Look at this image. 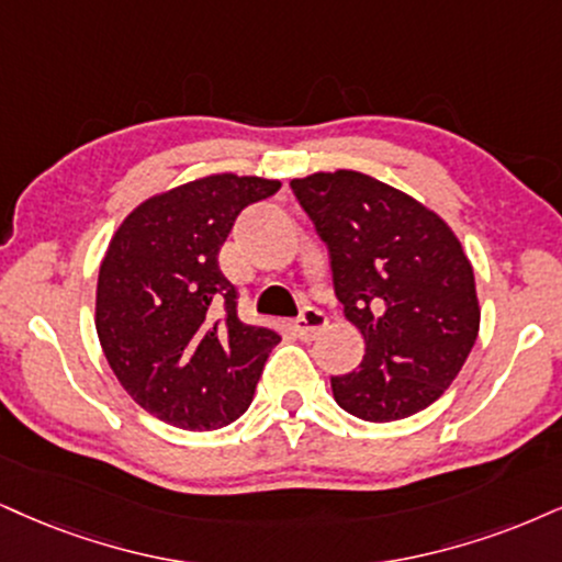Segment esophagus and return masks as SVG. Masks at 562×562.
<instances>
[{"label": "esophagus", "instance_id": "esophagus-1", "mask_svg": "<svg viewBox=\"0 0 562 562\" xmlns=\"http://www.w3.org/2000/svg\"><path fill=\"white\" fill-rule=\"evenodd\" d=\"M328 325V317L321 313L317 307H304L300 317L294 321V334L302 338V341H313V338L321 334V330Z\"/></svg>", "mask_w": 562, "mask_h": 562}]
</instances>
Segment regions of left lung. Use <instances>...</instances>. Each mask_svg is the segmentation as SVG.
<instances>
[{"label": "left lung", "instance_id": "8db88e82", "mask_svg": "<svg viewBox=\"0 0 562 562\" xmlns=\"http://www.w3.org/2000/svg\"><path fill=\"white\" fill-rule=\"evenodd\" d=\"M325 241L362 364L330 378L336 404L364 422L427 408L453 383L480 330L474 270L438 213L396 187L338 169L292 179Z\"/></svg>", "mask_w": 562, "mask_h": 562}]
</instances>
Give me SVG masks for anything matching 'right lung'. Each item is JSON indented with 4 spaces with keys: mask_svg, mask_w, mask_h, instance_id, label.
I'll use <instances>...</instances> for the list:
<instances>
[{
    "mask_svg": "<svg viewBox=\"0 0 562 562\" xmlns=\"http://www.w3.org/2000/svg\"><path fill=\"white\" fill-rule=\"evenodd\" d=\"M281 190L260 177L213 175L145 200L109 241L95 330L124 391L166 425L205 432L252 404L281 336L237 315L218 252L247 205Z\"/></svg>",
    "mask_w": 562,
    "mask_h": 562,
    "instance_id": "right-lung-1",
    "label": "right lung"
}]
</instances>
